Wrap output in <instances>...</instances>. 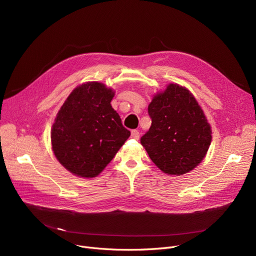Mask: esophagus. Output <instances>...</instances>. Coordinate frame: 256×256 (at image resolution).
I'll list each match as a JSON object with an SVG mask.
<instances>
[{"instance_id": "esophagus-1", "label": "esophagus", "mask_w": 256, "mask_h": 256, "mask_svg": "<svg viewBox=\"0 0 256 256\" xmlns=\"http://www.w3.org/2000/svg\"><path fill=\"white\" fill-rule=\"evenodd\" d=\"M130 137H132V139L138 140L139 137H140V134H139V132H138L137 130H132L130 132Z\"/></svg>"}]
</instances>
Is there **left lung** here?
<instances>
[{"mask_svg":"<svg viewBox=\"0 0 256 256\" xmlns=\"http://www.w3.org/2000/svg\"><path fill=\"white\" fill-rule=\"evenodd\" d=\"M148 114L152 126L141 144L158 169L182 176L201 163L212 142V130L189 90L169 84L154 96Z\"/></svg>","mask_w":256,"mask_h":256,"instance_id":"left-lung-1","label":"left lung"}]
</instances>
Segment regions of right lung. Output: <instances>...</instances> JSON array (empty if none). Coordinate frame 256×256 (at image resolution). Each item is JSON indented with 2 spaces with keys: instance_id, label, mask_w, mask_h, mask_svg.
<instances>
[{
  "instance_id": "right-lung-1",
  "label": "right lung",
  "mask_w": 256,
  "mask_h": 256,
  "mask_svg": "<svg viewBox=\"0 0 256 256\" xmlns=\"http://www.w3.org/2000/svg\"><path fill=\"white\" fill-rule=\"evenodd\" d=\"M113 98L111 88L87 82L72 90L56 116L52 150L76 176H98L130 136L111 106Z\"/></svg>"
}]
</instances>
